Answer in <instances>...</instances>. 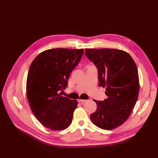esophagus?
I'll return each instance as SVG.
<instances>
[{
    "label": "esophagus",
    "mask_w": 158,
    "mask_h": 158,
    "mask_svg": "<svg viewBox=\"0 0 158 158\" xmlns=\"http://www.w3.org/2000/svg\"><path fill=\"white\" fill-rule=\"evenodd\" d=\"M86 101H87V100H85V99H80L78 100V102L79 103H84V102H85Z\"/></svg>",
    "instance_id": "1"
}]
</instances>
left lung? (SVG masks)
<instances>
[{"instance_id": "left-lung-1", "label": "left lung", "mask_w": 158, "mask_h": 158, "mask_svg": "<svg viewBox=\"0 0 158 158\" xmlns=\"http://www.w3.org/2000/svg\"><path fill=\"white\" fill-rule=\"evenodd\" d=\"M85 54L98 70L99 85L106 88L107 98L96 101L92 122L104 130L116 128L127 121L139 94L136 65L128 52L115 49H85Z\"/></svg>"}]
</instances>
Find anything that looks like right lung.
<instances>
[{"label": "right lung", "instance_id": "1", "mask_svg": "<svg viewBox=\"0 0 158 158\" xmlns=\"http://www.w3.org/2000/svg\"><path fill=\"white\" fill-rule=\"evenodd\" d=\"M84 49H51L33 60L28 72L26 94L35 118L51 131L67 128L78 102L61 96L71 72L78 65ZM61 93V92H60Z\"/></svg>", "mask_w": 158, "mask_h": 158}]
</instances>
